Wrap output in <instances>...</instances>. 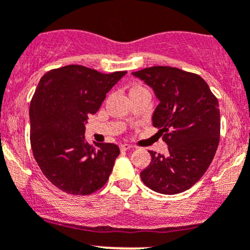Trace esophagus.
<instances>
[{"mask_svg":"<svg viewBox=\"0 0 250 250\" xmlns=\"http://www.w3.org/2000/svg\"><path fill=\"white\" fill-rule=\"evenodd\" d=\"M133 145H130V144H122L121 145V150H122V151H128V150H130V149H133Z\"/></svg>","mask_w":250,"mask_h":250,"instance_id":"obj_1","label":"esophagus"}]
</instances>
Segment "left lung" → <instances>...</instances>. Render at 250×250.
Instances as JSON below:
<instances>
[{
	"instance_id": "1",
	"label": "left lung",
	"mask_w": 250,
	"mask_h": 250,
	"mask_svg": "<svg viewBox=\"0 0 250 250\" xmlns=\"http://www.w3.org/2000/svg\"><path fill=\"white\" fill-rule=\"evenodd\" d=\"M151 86L160 104L152 125L168 145V154L149 151L151 162L140 177L161 194L189 189L207 172L220 142L219 101L200 76L169 66L133 72Z\"/></svg>"
}]
</instances>
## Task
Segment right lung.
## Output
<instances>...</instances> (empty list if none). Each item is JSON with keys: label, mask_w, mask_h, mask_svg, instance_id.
I'll return each instance as SVG.
<instances>
[{"label": "right lung", "mask_w": 250, "mask_h": 250, "mask_svg": "<svg viewBox=\"0 0 250 250\" xmlns=\"http://www.w3.org/2000/svg\"><path fill=\"white\" fill-rule=\"evenodd\" d=\"M125 73L69 64L51 69L39 82L29 108L30 144L39 167L58 189L89 195L107 182L120 147L86 143L85 123Z\"/></svg>", "instance_id": "right-lung-1"}]
</instances>
